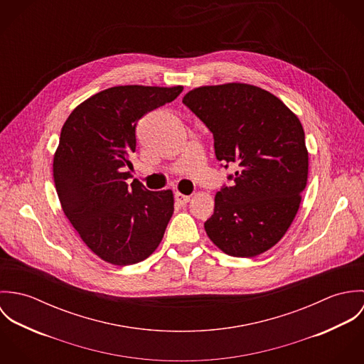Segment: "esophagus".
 Returning a JSON list of instances; mask_svg holds the SVG:
<instances>
[{
  "mask_svg": "<svg viewBox=\"0 0 364 364\" xmlns=\"http://www.w3.org/2000/svg\"><path fill=\"white\" fill-rule=\"evenodd\" d=\"M175 200H176L181 206H183V205H186V203L191 200V196H186V195H182V193L176 192V193H175Z\"/></svg>",
  "mask_w": 364,
  "mask_h": 364,
  "instance_id": "34e87169",
  "label": "esophagus"
}]
</instances>
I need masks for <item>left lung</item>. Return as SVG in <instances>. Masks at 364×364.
I'll list each match as a JSON object with an SVG mask.
<instances>
[{
    "label": "left lung",
    "mask_w": 364,
    "mask_h": 364,
    "mask_svg": "<svg viewBox=\"0 0 364 364\" xmlns=\"http://www.w3.org/2000/svg\"><path fill=\"white\" fill-rule=\"evenodd\" d=\"M182 102L213 133L217 159L237 168L231 186L215 193L208 238L231 257L263 254L291 225L307 185L299 117L273 94L241 82L195 88Z\"/></svg>",
    "instance_id": "obj_1"
}]
</instances>
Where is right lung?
<instances>
[{
	"label": "right lung",
	"mask_w": 364,
	"mask_h": 364,
	"mask_svg": "<svg viewBox=\"0 0 364 364\" xmlns=\"http://www.w3.org/2000/svg\"><path fill=\"white\" fill-rule=\"evenodd\" d=\"M183 87L120 85L78 105L65 120L53 158L61 208L87 247L107 263L147 259L173 213L172 191L130 185L129 156L136 126L149 112L172 102Z\"/></svg>",
	"instance_id": "obj_1"
}]
</instances>
